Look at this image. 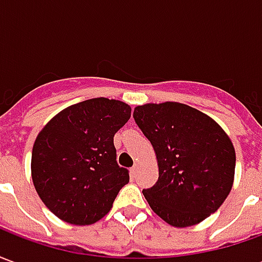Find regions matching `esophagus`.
I'll return each mask as SVG.
<instances>
[{"instance_id":"esophagus-1","label":"esophagus","mask_w":262,"mask_h":262,"mask_svg":"<svg viewBox=\"0 0 262 262\" xmlns=\"http://www.w3.org/2000/svg\"><path fill=\"white\" fill-rule=\"evenodd\" d=\"M137 171H139V165H137V164L133 165V167L130 168V176L133 177V178L137 176Z\"/></svg>"}]
</instances>
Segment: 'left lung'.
Here are the masks:
<instances>
[{
	"label": "left lung",
	"mask_w": 262,
	"mask_h": 262,
	"mask_svg": "<svg viewBox=\"0 0 262 262\" xmlns=\"http://www.w3.org/2000/svg\"><path fill=\"white\" fill-rule=\"evenodd\" d=\"M135 120L156 153L159 180L143 191L156 214L174 227L201 223L216 212L234 182L236 151L222 126L181 102L144 103Z\"/></svg>",
	"instance_id": "1"
}]
</instances>
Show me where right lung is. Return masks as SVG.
Segmentation results:
<instances>
[{"label": "right lung", "mask_w": 262, "mask_h": 262, "mask_svg": "<svg viewBox=\"0 0 262 262\" xmlns=\"http://www.w3.org/2000/svg\"><path fill=\"white\" fill-rule=\"evenodd\" d=\"M123 101L92 98L54 115L39 132L31 174L48 209L70 225L88 226L112 209L129 172L116 163L114 136L130 118Z\"/></svg>", "instance_id": "right-lung-1"}]
</instances>
